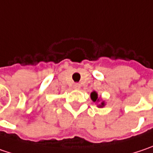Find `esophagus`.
Returning <instances> with one entry per match:
<instances>
[{
	"instance_id": "esophagus-1",
	"label": "esophagus",
	"mask_w": 153,
	"mask_h": 153,
	"mask_svg": "<svg viewBox=\"0 0 153 153\" xmlns=\"http://www.w3.org/2000/svg\"><path fill=\"white\" fill-rule=\"evenodd\" d=\"M74 89H79V88H80V85H79V83H75V84L74 85Z\"/></svg>"
}]
</instances>
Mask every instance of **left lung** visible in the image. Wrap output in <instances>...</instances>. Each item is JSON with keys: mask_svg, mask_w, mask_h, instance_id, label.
Returning a JSON list of instances; mask_svg holds the SVG:
<instances>
[{"mask_svg": "<svg viewBox=\"0 0 153 153\" xmlns=\"http://www.w3.org/2000/svg\"><path fill=\"white\" fill-rule=\"evenodd\" d=\"M91 99H92V100L94 102H96V103L100 102V99L98 98V94H97L96 92H93L91 94ZM104 106H105V102L104 101H102L100 105H98V107H104Z\"/></svg>", "mask_w": 153, "mask_h": 153, "instance_id": "obj_1", "label": "left lung"}]
</instances>
